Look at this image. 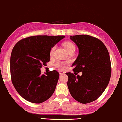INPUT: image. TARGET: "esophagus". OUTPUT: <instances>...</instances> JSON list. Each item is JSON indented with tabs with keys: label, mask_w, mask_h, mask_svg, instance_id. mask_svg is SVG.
I'll use <instances>...</instances> for the list:
<instances>
[{
	"label": "esophagus",
	"mask_w": 122,
	"mask_h": 122,
	"mask_svg": "<svg viewBox=\"0 0 122 122\" xmlns=\"http://www.w3.org/2000/svg\"><path fill=\"white\" fill-rule=\"evenodd\" d=\"M59 72L60 75H64V74H65V72H63V71H59Z\"/></svg>",
	"instance_id": "obj_1"
}]
</instances>
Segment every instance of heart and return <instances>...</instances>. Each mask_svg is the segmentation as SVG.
Here are the masks:
<instances>
[{
  "mask_svg": "<svg viewBox=\"0 0 122 122\" xmlns=\"http://www.w3.org/2000/svg\"><path fill=\"white\" fill-rule=\"evenodd\" d=\"M63 45L64 47L66 49V50L68 52V53H69L72 51H75V46L72 43L69 42H66L64 43ZM55 49V46H53V47H52V49H51V51H50V55H53ZM55 66H56V67H59V68L61 69H65V65H64L63 63L61 62V61H57V62L55 63Z\"/></svg>",
  "mask_w": 122,
  "mask_h": 122,
  "instance_id": "heart-1",
  "label": "heart"
}]
</instances>
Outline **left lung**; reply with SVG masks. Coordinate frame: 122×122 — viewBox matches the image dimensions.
<instances>
[{"mask_svg":"<svg viewBox=\"0 0 122 122\" xmlns=\"http://www.w3.org/2000/svg\"><path fill=\"white\" fill-rule=\"evenodd\" d=\"M79 49L74 61V73H66L70 95L81 103L96 100L107 87L111 76V63L107 48L98 39L86 35L70 36ZM82 71L81 76L77 73ZM77 76H76V75Z\"/></svg>","mask_w":122,"mask_h":122,"instance_id":"8db88e82","label":"left lung"}]
</instances>
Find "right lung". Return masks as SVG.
Returning a JSON list of instances; mask_svg holds the SVG:
<instances>
[{
	"instance_id": "right-lung-1",
	"label": "right lung",
	"mask_w": 122,
	"mask_h": 122,
	"mask_svg": "<svg viewBox=\"0 0 122 122\" xmlns=\"http://www.w3.org/2000/svg\"><path fill=\"white\" fill-rule=\"evenodd\" d=\"M65 36H34L19 41L10 56V75L15 89L25 100L41 103L55 92L59 73L54 70L41 75V68L50 61L52 47Z\"/></svg>"
}]
</instances>
